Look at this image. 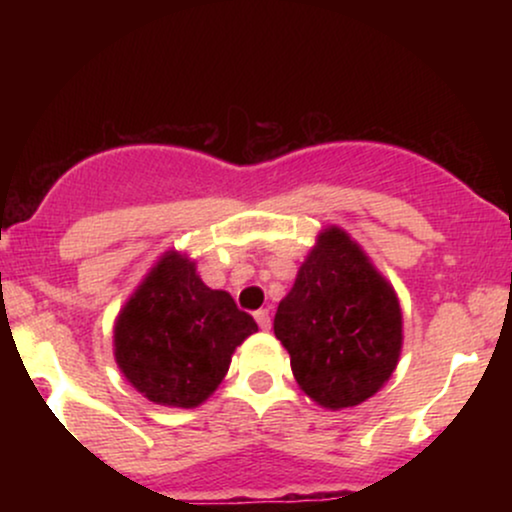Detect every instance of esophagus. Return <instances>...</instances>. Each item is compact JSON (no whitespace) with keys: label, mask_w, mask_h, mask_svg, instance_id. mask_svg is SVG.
Returning a JSON list of instances; mask_svg holds the SVG:
<instances>
[{"label":"esophagus","mask_w":512,"mask_h":512,"mask_svg":"<svg viewBox=\"0 0 512 512\" xmlns=\"http://www.w3.org/2000/svg\"><path fill=\"white\" fill-rule=\"evenodd\" d=\"M255 320H257V325H260V330H264V332L272 327V317H269V310H257Z\"/></svg>","instance_id":"34e87169"}]
</instances>
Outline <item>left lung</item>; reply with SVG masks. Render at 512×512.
I'll return each instance as SVG.
<instances>
[{"label":"left lung","mask_w":512,"mask_h":512,"mask_svg":"<svg viewBox=\"0 0 512 512\" xmlns=\"http://www.w3.org/2000/svg\"><path fill=\"white\" fill-rule=\"evenodd\" d=\"M293 378L320 407H358L395 373L402 308L395 286L344 228L327 226L274 315Z\"/></svg>","instance_id":"8db88e82"}]
</instances>
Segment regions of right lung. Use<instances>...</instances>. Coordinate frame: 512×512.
<instances>
[{
    "mask_svg": "<svg viewBox=\"0 0 512 512\" xmlns=\"http://www.w3.org/2000/svg\"><path fill=\"white\" fill-rule=\"evenodd\" d=\"M257 322L209 289L197 262L166 250L115 317L113 354L127 383L161 407L195 409L226 378Z\"/></svg>",
    "mask_w": 512,
    "mask_h": 512,
    "instance_id": "obj_1",
    "label": "right lung"
}]
</instances>
